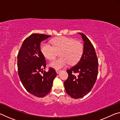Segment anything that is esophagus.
I'll return each instance as SVG.
<instances>
[{
    "label": "esophagus",
    "mask_w": 120,
    "mask_h": 120,
    "mask_svg": "<svg viewBox=\"0 0 120 120\" xmlns=\"http://www.w3.org/2000/svg\"><path fill=\"white\" fill-rule=\"evenodd\" d=\"M56 73H57V74H59V73L60 72V70H59V69H56Z\"/></svg>",
    "instance_id": "1"
}]
</instances>
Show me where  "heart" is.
Segmentation results:
<instances>
[{"label":"heart","mask_w":120,"mask_h":120,"mask_svg":"<svg viewBox=\"0 0 120 120\" xmlns=\"http://www.w3.org/2000/svg\"><path fill=\"white\" fill-rule=\"evenodd\" d=\"M53 45L49 43L43 44L41 48L42 54L49 60H53L60 52L59 58L50 64L52 68L60 69L66 66L68 64L74 65L77 64L82 55L84 46L79 41L66 36H60L52 40Z\"/></svg>","instance_id":"heart-1"}]
</instances>
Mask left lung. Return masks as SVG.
Returning <instances> with one entry per match:
<instances>
[{"label": "left lung", "instance_id": "left-lung-1", "mask_svg": "<svg viewBox=\"0 0 120 120\" xmlns=\"http://www.w3.org/2000/svg\"><path fill=\"white\" fill-rule=\"evenodd\" d=\"M84 41V52L79 62L67 70L68 77L64 82L66 93L73 98L84 97L90 92L98 75V62L94 46L88 38L78 33ZM75 73L79 75L76 76Z\"/></svg>", "mask_w": 120, "mask_h": 120}]
</instances>
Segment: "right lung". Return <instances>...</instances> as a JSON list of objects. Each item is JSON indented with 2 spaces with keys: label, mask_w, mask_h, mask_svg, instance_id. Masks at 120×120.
Wrapping results in <instances>:
<instances>
[{
  "label": "right lung",
  "mask_w": 120,
  "mask_h": 120,
  "mask_svg": "<svg viewBox=\"0 0 120 120\" xmlns=\"http://www.w3.org/2000/svg\"><path fill=\"white\" fill-rule=\"evenodd\" d=\"M50 36L31 34L24 41L17 55L18 73L21 82L28 93L38 97L45 96L50 92L56 76L52 68H49L48 72L44 71L46 60L40 50L41 42Z\"/></svg>",
  "instance_id": "1"
}]
</instances>
